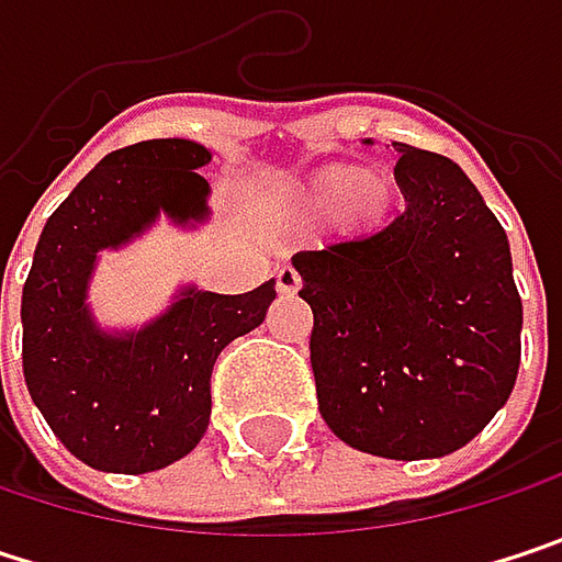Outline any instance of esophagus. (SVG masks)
Masks as SVG:
<instances>
[{"label": "esophagus", "instance_id": "1", "mask_svg": "<svg viewBox=\"0 0 562 562\" xmlns=\"http://www.w3.org/2000/svg\"><path fill=\"white\" fill-rule=\"evenodd\" d=\"M277 289H280V295H295V292L302 289L299 273H295L292 267H280V270H277Z\"/></svg>", "mask_w": 562, "mask_h": 562}]
</instances>
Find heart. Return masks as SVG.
Masks as SVG:
<instances>
[{
    "label": "heart",
    "mask_w": 562,
    "mask_h": 562,
    "mask_svg": "<svg viewBox=\"0 0 562 562\" xmlns=\"http://www.w3.org/2000/svg\"><path fill=\"white\" fill-rule=\"evenodd\" d=\"M364 181H368V171L358 166H325L299 184V201L318 211L345 204L351 224H378L391 207V188L384 181H374L378 192L373 188L358 191ZM364 200H374L375 204L364 205Z\"/></svg>",
    "instance_id": "heart-1"
}]
</instances>
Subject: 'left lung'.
Masks as SVG:
<instances>
[{
    "label": "left lung",
    "mask_w": 562,
    "mask_h": 562,
    "mask_svg": "<svg viewBox=\"0 0 562 562\" xmlns=\"http://www.w3.org/2000/svg\"><path fill=\"white\" fill-rule=\"evenodd\" d=\"M371 143V139H368ZM406 207L371 237L292 257L312 305L318 413L351 449L439 459L507 403L524 308L505 227L452 159L393 143Z\"/></svg>",
    "instance_id": "left-lung-1"
}]
</instances>
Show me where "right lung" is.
Masks as SVG:
<instances>
[{"label": "right lung", "mask_w": 562, "mask_h": 562, "mask_svg": "<svg viewBox=\"0 0 562 562\" xmlns=\"http://www.w3.org/2000/svg\"><path fill=\"white\" fill-rule=\"evenodd\" d=\"M211 153L191 139H146L110 153L48 217L22 289V371L57 439L97 472L143 475L184 459L211 419L217 355L254 331L273 280L244 295L184 285L136 331H103L87 305L100 250L156 224L207 217ZM2 285V282H0Z\"/></svg>", "instance_id": "add662e5"}]
</instances>
